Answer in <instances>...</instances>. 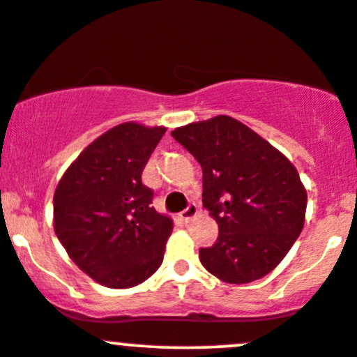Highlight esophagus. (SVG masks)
Masks as SVG:
<instances>
[{"label":"esophagus","mask_w":357,"mask_h":357,"mask_svg":"<svg viewBox=\"0 0 357 357\" xmlns=\"http://www.w3.org/2000/svg\"><path fill=\"white\" fill-rule=\"evenodd\" d=\"M197 213H198V205L195 202H190V203H188L186 208L183 210L181 213H179V217H181L183 222H190L191 218H193Z\"/></svg>","instance_id":"34e87169"}]
</instances>
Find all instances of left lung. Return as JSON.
<instances>
[{
  "label": "left lung",
  "instance_id": "8db88e82",
  "mask_svg": "<svg viewBox=\"0 0 357 357\" xmlns=\"http://www.w3.org/2000/svg\"><path fill=\"white\" fill-rule=\"evenodd\" d=\"M171 135L202 166L203 206L218 223L217 242L199 249L206 271L232 284L271 273L303 229L307 191L295 166L227 115Z\"/></svg>",
  "mask_w": 357,
  "mask_h": 357
}]
</instances>
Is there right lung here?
Segmentation results:
<instances>
[{"label":"right lung","instance_id":"right-lung-1","mask_svg":"<svg viewBox=\"0 0 357 357\" xmlns=\"http://www.w3.org/2000/svg\"><path fill=\"white\" fill-rule=\"evenodd\" d=\"M164 132L134 121L113 127L77 155L54 193L57 238L103 287H135L162 264L172 220L154 210L142 171Z\"/></svg>","mask_w":357,"mask_h":357}]
</instances>
